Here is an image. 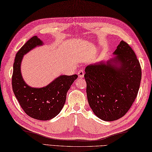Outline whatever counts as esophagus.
Listing matches in <instances>:
<instances>
[{
	"label": "esophagus",
	"instance_id": "1",
	"mask_svg": "<svg viewBox=\"0 0 152 152\" xmlns=\"http://www.w3.org/2000/svg\"><path fill=\"white\" fill-rule=\"evenodd\" d=\"M84 71L83 69H80L79 71H78V77H79V78H83V77H84Z\"/></svg>",
	"mask_w": 152,
	"mask_h": 152
}]
</instances>
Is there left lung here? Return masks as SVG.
<instances>
[{"instance_id": "obj_1", "label": "left lung", "mask_w": 152, "mask_h": 152, "mask_svg": "<svg viewBox=\"0 0 152 152\" xmlns=\"http://www.w3.org/2000/svg\"><path fill=\"white\" fill-rule=\"evenodd\" d=\"M107 61L88 65L84 75L88 104L94 114L104 121L125 115L138 94L142 69L135 53L122 40Z\"/></svg>"}]
</instances>
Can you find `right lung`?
<instances>
[{
    "label": "right lung",
    "instance_id": "right-lung-1",
    "mask_svg": "<svg viewBox=\"0 0 152 152\" xmlns=\"http://www.w3.org/2000/svg\"><path fill=\"white\" fill-rule=\"evenodd\" d=\"M42 44V41L35 36L18 50L13 65L12 86L14 95L27 115L39 121H49L61 112L66 101L67 91L78 76L76 74L70 76L60 75L42 88L28 86L21 74L23 56Z\"/></svg>",
    "mask_w": 152,
    "mask_h": 152
}]
</instances>
